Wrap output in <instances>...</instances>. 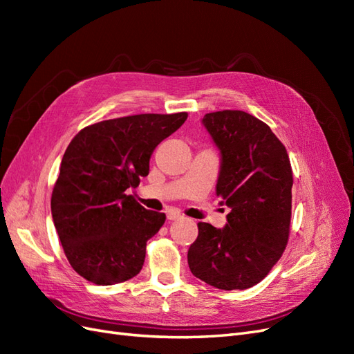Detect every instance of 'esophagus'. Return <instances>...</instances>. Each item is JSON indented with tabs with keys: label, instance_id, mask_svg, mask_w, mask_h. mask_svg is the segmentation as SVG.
Masks as SVG:
<instances>
[{
	"label": "esophagus",
	"instance_id": "esophagus-1",
	"mask_svg": "<svg viewBox=\"0 0 354 354\" xmlns=\"http://www.w3.org/2000/svg\"><path fill=\"white\" fill-rule=\"evenodd\" d=\"M181 217H183V216H181V214H180V212H177V211H168V212H167V218H168L169 221L180 220Z\"/></svg>",
	"mask_w": 354,
	"mask_h": 354
}]
</instances>
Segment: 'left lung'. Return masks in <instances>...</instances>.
<instances>
[{
	"mask_svg": "<svg viewBox=\"0 0 354 354\" xmlns=\"http://www.w3.org/2000/svg\"><path fill=\"white\" fill-rule=\"evenodd\" d=\"M202 125L220 151L216 194L230 208L217 229L198 223L190 272L232 291L261 282L281 259L291 223L292 169L270 127L242 111L207 113Z\"/></svg>",
	"mask_w": 354,
	"mask_h": 354,
	"instance_id": "8db88e82",
	"label": "left lung"
}]
</instances>
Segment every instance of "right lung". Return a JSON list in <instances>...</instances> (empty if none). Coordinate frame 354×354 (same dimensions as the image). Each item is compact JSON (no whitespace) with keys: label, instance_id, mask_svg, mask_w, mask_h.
<instances>
[{"label":"right lung","instance_id":"add662e5","mask_svg":"<svg viewBox=\"0 0 354 354\" xmlns=\"http://www.w3.org/2000/svg\"><path fill=\"white\" fill-rule=\"evenodd\" d=\"M186 112L143 113L85 127L72 138L51 195V216L72 269L95 285L142 270L146 242L165 221L128 190L149 174L155 147L177 131Z\"/></svg>","mask_w":354,"mask_h":354}]
</instances>
